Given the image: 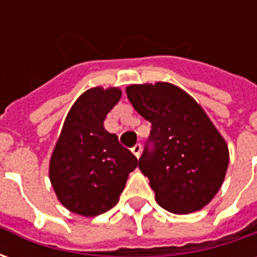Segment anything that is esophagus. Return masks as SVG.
Here are the masks:
<instances>
[{"label":"esophagus","instance_id":"esophagus-1","mask_svg":"<svg viewBox=\"0 0 257 257\" xmlns=\"http://www.w3.org/2000/svg\"><path fill=\"white\" fill-rule=\"evenodd\" d=\"M132 153H134L136 158H139L140 154H142V145H139V143L135 145L134 147H132Z\"/></svg>","mask_w":257,"mask_h":257}]
</instances>
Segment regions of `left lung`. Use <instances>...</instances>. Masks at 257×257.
Wrapping results in <instances>:
<instances>
[{
  "label": "left lung",
  "instance_id": "left-lung-1",
  "mask_svg": "<svg viewBox=\"0 0 257 257\" xmlns=\"http://www.w3.org/2000/svg\"><path fill=\"white\" fill-rule=\"evenodd\" d=\"M126 96L151 122L139 169L150 180L158 205L176 215L202 209L226 176V140L202 107L176 85H129Z\"/></svg>",
  "mask_w": 257,
  "mask_h": 257
}]
</instances>
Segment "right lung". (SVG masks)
Wrapping results in <instances>:
<instances>
[{
  "mask_svg": "<svg viewBox=\"0 0 257 257\" xmlns=\"http://www.w3.org/2000/svg\"><path fill=\"white\" fill-rule=\"evenodd\" d=\"M118 88H90L75 100L49 162V179L58 199L77 215L97 216L117 204L138 158L104 119L121 99Z\"/></svg>",
  "mask_w": 257,
  "mask_h": 257,
  "instance_id": "right-lung-1",
  "label": "right lung"
}]
</instances>
